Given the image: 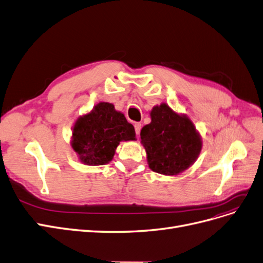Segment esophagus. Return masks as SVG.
I'll return each mask as SVG.
<instances>
[{"label": "esophagus", "instance_id": "34e87169", "mask_svg": "<svg viewBox=\"0 0 263 263\" xmlns=\"http://www.w3.org/2000/svg\"><path fill=\"white\" fill-rule=\"evenodd\" d=\"M135 130H136V134H137V136H139V134H140V129H141V124L140 123H135Z\"/></svg>", "mask_w": 263, "mask_h": 263}]
</instances>
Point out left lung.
I'll return each mask as SVG.
<instances>
[{"instance_id":"1","label":"left lung","mask_w":263,"mask_h":263,"mask_svg":"<svg viewBox=\"0 0 263 263\" xmlns=\"http://www.w3.org/2000/svg\"><path fill=\"white\" fill-rule=\"evenodd\" d=\"M151 123L142 127L141 144L149 168L164 176H177L197 159L202 140L191 119L162 103L150 113Z\"/></svg>"}]
</instances>
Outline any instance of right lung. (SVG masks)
Returning a JSON list of instances; mask_svg holds the SVG:
<instances>
[{
  "mask_svg": "<svg viewBox=\"0 0 263 263\" xmlns=\"http://www.w3.org/2000/svg\"><path fill=\"white\" fill-rule=\"evenodd\" d=\"M136 133L110 103L101 102L89 114L77 119L71 146L87 165H102L112 160L122 140H134Z\"/></svg>",
  "mask_w": 263,
  "mask_h": 263,
  "instance_id": "1",
  "label": "right lung"
}]
</instances>
